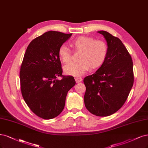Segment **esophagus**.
Masks as SVG:
<instances>
[{"mask_svg": "<svg viewBox=\"0 0 148 148\" xmlns=\"http://www.w3.org/2000/svg\"><path fill=\"white\" fill-rule=\"evenodd\" d=\"M75 79L76 83H80L83 80L82 78H79V77H76V78H75Z\"/></svg>", "mask_w": 148, "mask_h": 148, "instance_id": "34e87169", "label": "esophagus"}]
</instances>
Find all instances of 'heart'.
<instances>
[{
    "mask_svg": "<svg viewBox=\"0 0 148 148\" xmlns=\"http://www.w3.org/2000/svg\"><path fill=\"white\" fill-rule=\"evenodd\" d=\"M72 45L76 51L81 53L78 61L64 66V73L67 75L79 76L90 67L92 69L100 67L104 63L108 54V45L104 40H95L91 37H79L73 41ZM58 54L64 63H68L72 57V51L67 46L63 44L60 46Z\"/></svg>",
    "mask_w": 148,
    "mask_h": 148,
    "instance_id": "heart-1",
    "label": "heart"
}]
</instances>
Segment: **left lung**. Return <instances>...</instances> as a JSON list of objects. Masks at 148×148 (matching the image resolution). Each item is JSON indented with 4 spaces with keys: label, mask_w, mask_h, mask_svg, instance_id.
I'll use <instances>...</instances> for the list:
<instances>
[{
    "label": "left lung",
    "mask_w": 148,
    "mask_h": 148,
    "mask_svg": "<svg viewBox=\"0 0 148 148\" xmlns=\"http://www.w3.org/2000/svg\"><path fill=\"white\" fill-rule=\"evenodd\" d=\"M108 51L104 63L95 73L84 78V104L95 116H108L118 111L128 97L134 76L131 56L121 40L101 30Z\"/></svg>",
    "instance_id": "1"
}]
</instances>
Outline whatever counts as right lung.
Returning <instances> with one entry per match:
<instances>
[{
	"instance_id": "1",
	"label": "right lung",
	"mask_w": 148,
	"mask_h": 148,
	"mask_svg": "<svg viewBox=\"0 0 148 148\" xmlns=\"http://www.w3.org/2000/svg\"><path fill=\"white\" fill-rule=\"evenodd\" d=\"M72 34L48 31L30 43L19 72L23 97L34 114L53 119L64 108L68 91L75 85L72 76L62 75L58 54L60 45ZM58 76L62 77L59 80Z\"/></svg>"
}]
</instances>
